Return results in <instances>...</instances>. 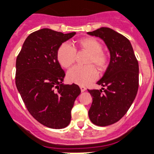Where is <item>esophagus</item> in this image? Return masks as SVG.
<instances>
[{
	"label": "esophagus",
	"mask_w": 154,
	"mask_h": 154,
	"mask_svg": "<svg viewBox=\"0 0 154 154\" xmlns=\"http://www.w3.org/2000/svg\"><path fill=\"white\" fill-rule=\"evenodd\" d=\"M80 89H81V91L82 92H83V91H85V90H86V88L85 86H83V85H80Z\"/></svg>",
	"instance_id": "34e87169"
}]
</instances>
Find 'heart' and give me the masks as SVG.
Instances as JSON below:
<instances>
[{
	"label": "heart",
	"mask_w": 154,
	"mask_h": 154,
	"mask_svg": "<svg viewBox=\"0 0 154 154\" xmlns=\"http://www.w3.org/2000/svg\"><path fill=\"white\" fill-rule=\"evenodd\" d=\"M77 50L88 53L85 63L88 65L72 68L68 72L67 79L72 83L85 85L95 79L98 75L95 68L91 64L102 72L108 66V57L107 53L102 50V45L98 39L85 37L79 39L72 46L67 43H63L58 48L56 53L58 62L63 68L70 67L75 63Z\"/></svg>",
	"instance_id": "1"
}]
</instances>
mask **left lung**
I'll list each match as a JSON object with an SVG mask.
<instances>
[{"mask_svg": "<svg viewBox=\"0 0 154 154\" xmlns=\"http://www.w3.org/2000/svg\"><path fill=\"white\" fill-rule=\"evenodd\" d=\"M88 35L104 40L110 63L97 82L101 89H88L92 97L88 116L94 125L105 127L119 121L131 106L139 86V66L129 39L114 29L101 27Z\"/></svg>", "mask_w": 154, "mask_h": 154, "instance_id": "obj_1", "label": "left lung"}]
</instances>
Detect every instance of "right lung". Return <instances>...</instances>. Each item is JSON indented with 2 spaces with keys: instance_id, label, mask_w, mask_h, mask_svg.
Returning a JSON list of instances; mask_svg holds the SVG:
<instances>
[{
  "instance_id": "1",
  "label": "right lung",
  "mask_w": 154,
  "mask_h": 154,
  "mask_svg": "<svg viewBox=\"0 0 154 154\" xmlns=\"http://www.w3.org/2000/svg\"><path fill=\"white\" fill-rule=\"evenodd\" d=\"M41 29L29 34L17 57V88L28 111L47 128L61 129L71 121L75 100L81 93L75 84L62 83L66 75L58 62V48L75 36Z\"/></svg>"
}]
</instances>
